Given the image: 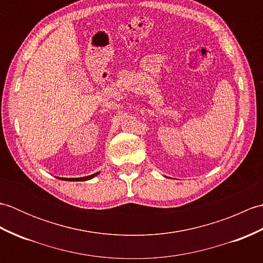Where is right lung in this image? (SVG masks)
<instances>
[{"label":"right lung","mask_w":263,"mask_h":263,"mask_svg":"<svg viewBox=\"0 0 263 263\" xmlns=\"http://www.w3.org/2000/svg\"><path fill=\"white\" fill-rule=\"evenodd\" d=\"M100 172L98 173H95V174H91L89 176H85V177H77V178H65V177H58L59 180H62V181H71V182H78V181H88V180H91V178L96 177Z\"/></svg>","instance_id":"obj_1"}]
</instances>
